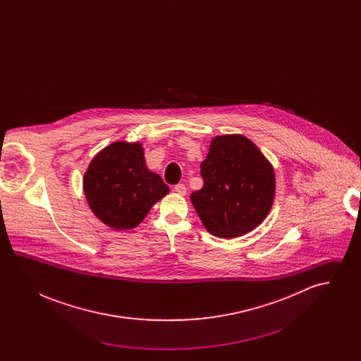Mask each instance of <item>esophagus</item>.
<instances>
[{"mask_svg":"<svg viewBox=\"0 0 361 361\" xmlns=\"http://www.w3.org/2000/svg\"><path fill=\"white\" fill-rule=\"evenodd\" d=\"M174 190H176L178 195H181V196H185V195H187V187H185L184 184H177V185H174Z\"/></svg>","mask_w":361,"mask_h":361,"instance_id":"obj_1","label":"esophagus"}]
</instances>
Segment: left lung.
I'll use <instances>...</instances> for the list:
<instances>
[{
    "mask_svg": "<svg viewBox=\"0 0 361 361\" xmlns=\"http://www.w3.org/2000/svg\"><path fill=\"white\" fill-rule=\"evenodd\" d=\"M200 169L204 185L190 200L208 233L237 238L267 218L275 200V171L250 139L214 137Z\"/></svg>",
    "mask_w": 361,
    "mask_h": 361,
    "instance_id": "obj_1",
    "label": "left lung"
}]
</instances>
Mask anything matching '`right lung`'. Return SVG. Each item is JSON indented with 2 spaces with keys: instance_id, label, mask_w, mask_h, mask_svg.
<instances>
[{
  "instance_id": "add662e5",
  "label": "right lung",
  "mask_w": 361,
  "mask_h": 361,
  "mask_svg": "<svg viewBox=\"0 0 361 361\" xmlns=\"http://www.w3.org/2000/svg\"><path fill=\"white\" fill-rule=\"evenodd\" d=\"M140 143L114 142L89 164L84 192L93 214L115 230L137 227L169 187L147 169Z\"/></svg>"
}]
</instances>
